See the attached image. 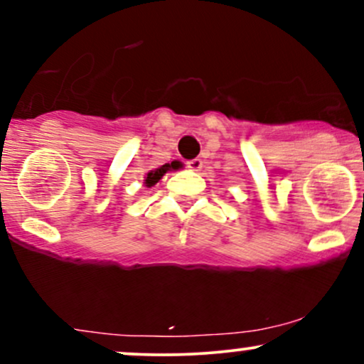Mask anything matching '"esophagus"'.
<instances>
[{
  "label": "esophagus",
  "instance_id": "obj_1",
  "mask_svg": "<svg viewBox=\"0 0 364 364\" xmlns=\"http://www.w3.org/2000/svg\"><path fill=\"white\" fill-rule=\"evenodd\" d=\"M186 166H188V169H190V171H200V169H202L203 162H202V159L196 157V159H191V161H188Z\"/></svg>",
  "mask_w": 364,
  "mask_h": 364
}]
</instances>
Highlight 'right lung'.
<instances>
[{
	"instance_id": "add662e5",
	"label": "right lung",
	"mask_w": 364,
	"mask_h": 364,
	"mask_svg": "<svg viewBox=\"0 0 364 364\" xmlns=\"http://www.w3.org/2000/svg\"><path fill=\"white\" fill-rule=\"evenodd\" d=\"M179 166H181V162L173 161L171 164H164V166H161V168L150 171V173H147V176H145V179H144L145 186H149V188L154 186L156 183H159V179L168 173V171H176V169H179Z\"/></svg>"
}]
</instances>
